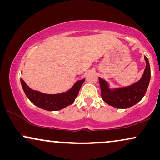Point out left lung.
I'll use <instances>...</instances> for the list:
<instances>
[{
    "instance_id": "obj_1",
    "label": "left lung",
    "mask_w": 160,
    "mask_h": 160,
    "mask_svg": "<svg viewBox=\"0 0 160 160\" xmlns=\"http://www.w3.org/2000/svg\"><path fill=\"white\" fill-rule=\"evenodd\" d=\"M145 68L142 78L134 84L122 88H111L106 80L99 78L101 96L105 102L116 108H130L139 102L146 93L151 79V68L148 60L144 57Z\"/></svg>"
}]
</instances>
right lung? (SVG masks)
Segmentation results:
<instances>
[{"instance_id":"add662e5","label":"right lung","mask_w":160,"mask_h":160,"mask_svg":"<svg viewBox=\"0 0 160 160\" xmlns=\"http://www.w3.org/2000/svg\"><path fill=\"white\" fill-rule=\"evenodd\" d=\"M85 79L78 80L70 89L65 92L50 94L32 89L23 79H21L22 88L28 99L36 106L50 112L61 110L73 103Z\"/></svg>"}]
</instances>
